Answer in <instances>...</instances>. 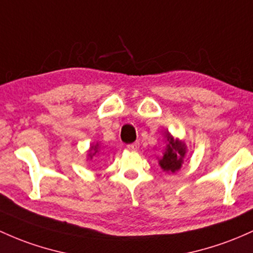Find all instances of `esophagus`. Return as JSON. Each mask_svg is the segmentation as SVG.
<instances>
[{
	"label": "esophagus",
	"mask_w": 253,
	"mask_h": 253,
	"mask_svg": "<svg viewBox=\"0 0 253 253\" xmlns=\"http://www.w3.org/2000/svg\"><path fill=\"white\" fill-rule=\"evenodd\" d=\"M127 149L131 150V151H137V150L139 149V143H138V141H135V143L129 144V145H127Z\"/></svg>",
	"instance_id": "esophagus-1"
}]
</instances>
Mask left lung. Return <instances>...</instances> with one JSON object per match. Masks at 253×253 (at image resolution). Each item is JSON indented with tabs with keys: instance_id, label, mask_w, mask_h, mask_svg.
<instances>
[{
	"instance_id": "left-lung-1",
	"label": "left lung",
	"mask_w": 253,
	"mask_h": 253,
	"mask_svg": "<svg viewBox=\"0 0 253 253\" xmlns=\"http://www.w3.org/2000/svg\"><path fill=\"white\" fill-rule=\"evenodd\" d=\"M166 137H167V148L163 152L162 158L158 161V165L167 173H175L184 163L187 148L184 141L174 139L173 135L169 133H166Z\"/></svg>"
}]
</instances>
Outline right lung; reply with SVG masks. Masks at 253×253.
Segmentation results:
<instances>
[{"mask_svg": "<svg viewBox=\"0 0 253 253\" xmlns=\"http://www.w3.org/2000/svg\"><path fill=\"white\" fill-rule=\"evenodd\" d=\"M98 152V144H96V145H92L90 148V150H88V157L92 158Z\"/></svg>", "mask_w": 253, "mask_h": 253, "instance_id": "obj_1", "label": "right lung"}]
</instances>
